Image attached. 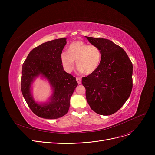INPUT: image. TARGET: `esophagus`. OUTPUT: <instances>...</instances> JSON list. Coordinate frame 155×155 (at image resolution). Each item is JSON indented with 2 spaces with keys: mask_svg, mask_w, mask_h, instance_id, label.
Wrapping results in <instances>:
<instances>
[{
  "mask_svg": "<svg viewBox=\"0 0 155 155\" xmlns=\"http://www.w3.org/2000/svg\"><path fill=\"white\" fill-rule=\"evenodd\" d=\"M76 80H77V82H78V84H80L81 83H82V79L80 78H76Z\"/></svg>",
  "mask_w": 155,
  "mask_h": 155,
  "instance_id": "34e87169",
  "label": "esophagus"
}]
</instances>
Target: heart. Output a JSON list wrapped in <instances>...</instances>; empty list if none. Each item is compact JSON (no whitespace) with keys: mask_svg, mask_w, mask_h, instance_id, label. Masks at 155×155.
<instances>
[{"mask_svg":"<svg viewBox=\"0 0 155 155\" xmlns=\"http://www.w3.org/2000/svg\"><path fill=\"white\" fill-rule=\"evenodd\" d=\"M101 59L102 54L98 47L89 45L82 41L71 43L68 53L63 51L60 55L61 64L68 73L71 72L74 68L75 61L80 73L91 74L98 69Z\"/></svg>","mask_w":155,"mask_h":155,"instance_id":"b5f03b06","label":"heart"}]
</instances>
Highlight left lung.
Here are the masks:
<instances>
[{"label": "left lung", "instance_id": "left-lung-1", "mask_svg": "<svg viewBox=\"0 0 155 155\" xmlns=\"http://www.w3.org/2000/svg\"><path fill=\"white\" fill-rule=\"evenodd\" d=\"M85 37L102 54L98 69L82 78L86 99L94 112L109 116L123 107L131 93L133 64L123 49L110 40Z\"/></svg>", "mask_w": 155, "mask_h": 155}]
</instances>
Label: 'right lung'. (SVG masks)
<instances>
[{
	"label": "right lung",
	"mask_w": 155,
	"mask_h": 155,
	"mask_svg": "<svg viewBox=\"0 0 155 155\" xmlns=\"http://www.w3.org/2000/svg\"><path fill=\"white\" fill-rule=\"evenodd\" d=\"M66 44L67 38H63L40 45L31 51L22 64V94L32 112L41 118L54 119L66 114L78 85L75 77L65 71L61 63ZM39 76L46 79L52 89L50 99L44 103H37L31 92V85Z\"/></svg>",
	"instance_id": "obj_1"
}]
</instances>
